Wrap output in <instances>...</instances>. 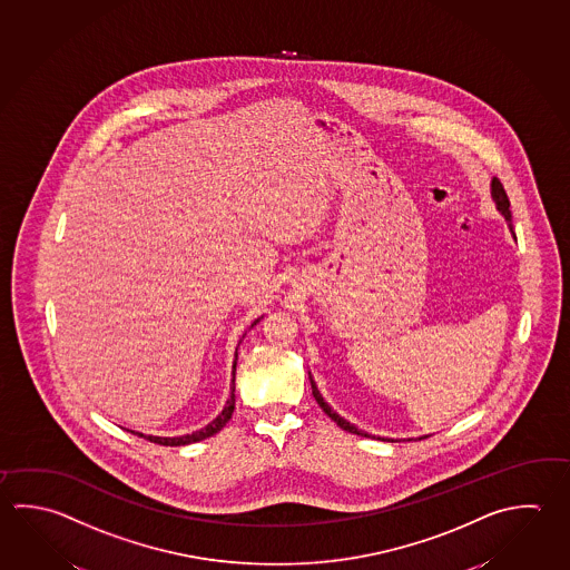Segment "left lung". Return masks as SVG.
Listing matches in <instances>:
<instances>
[{
	"instance_id": "8db88e82",
	"label": "left lung",
	"mask_w": 570,
	"mask_h": 570,
	"mask_svg": "<svg viewBox=\"0 0 570 570\" xmlns=\"http://www.w3.org/2000/svg\"><path fill=\"white\" fill-rule=\"evenodd\" d=\"M492 197H494L495 207H498V212L500 214L504 215L505 222H508V226H510V229H512V212H510V199H508V195H505L504 191V185L502 183L498 181V179H494L492 181ZM311 385H312V395H314V399H316V403L321 405V409H323L324 413L331 417V420L338 425V428H343L344 431H348V433H356V435H365V438H371L368 433H365V431L356 430L355 425H351L348 421L343 420L338 413H334L333 407L324 401L323 395H321V391H318V387H316V383L312 381L311 376ZM428 438V435H425ZM425 438H420V440H425ZM379 440L385 441V438H379Z\"/></svg>"
}]
</instances>
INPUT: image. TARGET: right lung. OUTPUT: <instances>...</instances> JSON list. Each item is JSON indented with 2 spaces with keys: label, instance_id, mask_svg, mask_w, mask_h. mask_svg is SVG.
Listing matches in <instances>:
<instances>
[{
  "label": "right lung",
  "instance_id": "right-lung-1",
  "mask_svg": "<svg viewBox=\"0 0 570 570\" xmlns=\"http://www.w3.org/2000/svg\"><path fill=\"white\" fill-rule=\"evenodd\" d=\"M256 323H258V321H256ZM254 324H252V326H254ZM236 361H234V379H232V387H229L232 391H229V399L226 401V407L222 409V413H219V415H217L209 425H205L204 430L194 431V433H189V435H179V438H157V435H145V433H139V431H130V433H135V435H139V438H145V440H149L150 443L171 445L173 448V445H189V443H195V441L212 438V435H215L217 431L224 430L227 421L232 420V413H234V407H236Z\"/></svg>",
  "mask_w": 570,
  "mask_h": 570
}]
</instances>
